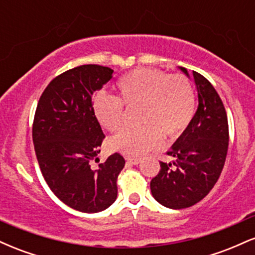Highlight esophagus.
<instances>
[{
	"label": "esophagus",
	"instance_id": "1",
	"mask_svg": "<svg viewBox=\"0 0 255 255\" xmlns=\"http://www.w3.org/2000/svg\"><path fill=\"white\" fill-rule=\"evenodd\" d=\"M126 160H127L128 163H130V164L136 165V164H139L140 162H141V158H139V157H129V156H127V157H126Z\"/></svg>",
	"mask_w": 255,
	"mask_h": 255
}]
</instances>
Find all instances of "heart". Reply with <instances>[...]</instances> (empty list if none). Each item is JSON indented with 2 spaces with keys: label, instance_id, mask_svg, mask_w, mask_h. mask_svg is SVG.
I'll return each mask as SVG.
<instances>
[{
  "label": "heart",
  "instance_id": "heart-1",
  "mask_svg": "<svg viewBox=\"0 0 255 255\" xmlns=\"http://www.w3.org/2000/svg\"><path fill=\"white\" fill-rule=\"evenodd\" d=\"M119 97L99 93L92 111L104 129L119 130L124 105L136 107L135 128H126L110 139L113 150L137 156L156 147L164 135L175 139L186 131L195 114V92L189 79L158 69L141 68L128 73L116 83Z\"/></svg>",
  "mask_w": 255,
  "mask_h": 255
}]
</instances>
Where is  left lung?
<instances>
[{
	"label": "left lung",
	"instance_id": "1",
	"mask_svg": "<svg viewBox=\"0 0 255 255\" xmlns=\"http://www.w3.org/2000/svg\"><path fill=\"white\" fill-rule=\"evenodd\" d=\"M181 71L188 75L186 68ZM198 90L197 113L186 131L168 151L172 163L160 162L151 180L153 198L163 206L180 210L209 194L219 178L229 145V126L221 97L206 78L193 72Z\"/></svg>",
	"mask_w": 255,
	"mask_h": 255
}]
</instances>
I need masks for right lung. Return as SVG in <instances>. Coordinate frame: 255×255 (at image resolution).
I'll return each mask as SVG.
<instances>
[{"mask_svg":"<svg viewBox=\"0 0 255 255\" xmlns=\"http://www.w3.org/2000/svg\"><path fill=\"white\" fill-rule=\"evenodd\" d=\"M113 72L84 64L57 75L34 114L32 137L44 180L62 203L80 212H101L116 200V181L126 163L116 152L97 169L91 166L105 137L93 115V97Z\"/></svg>","mask_w":255,"mask_h":255,"instance_id":"right-lung-1","label":"right lung"}]
</instances>
